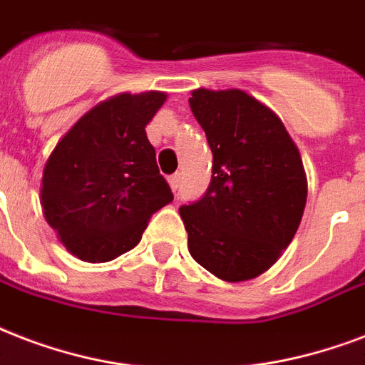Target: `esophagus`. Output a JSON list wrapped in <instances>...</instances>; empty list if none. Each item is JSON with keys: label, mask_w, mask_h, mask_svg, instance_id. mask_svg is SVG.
<instances>
[{"label": "esophagus", "mask_w": 365, "mask_h": 365, "mask_svg": "<svg viewBox=\"0 0 365 365\" xmlns=\"http://www.w3.org/2000/svg\"><path fill=\"white\" fill-rule=\"evenodd\" d=\"M169 185H171V188H173V190H177L180 185V173L171 175V177H169Z\"/></svg>", "instance_id": "34e87169"}]
</instances>
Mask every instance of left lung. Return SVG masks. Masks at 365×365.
I'll return each mask as SVG.
<instances>
[{
    "label": "left lung",
    "instance_id": "1",
    "mask_svg": "<svg viewBox=\"0 0 365 365\" xmlns=\"http://www.w3.org/2000/svg\"><path fill=\"white\" fill-rule=\"evenodd\" d=\"M190 110L213 152L197 202L179 209L194 261L225 282L267 272L291 244L307 203L299 148L272 110L240 89H196Z\"/></svg>",
    "mask_w": 365,
    "mask_h": 365
}]
</instances>
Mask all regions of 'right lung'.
Segmentation results:
<instances>
[{"mask_svg": "<svg viewBox=\"0 0 365 365\" xmlns=\"http://www.w3.org/2000/svg\"><path fill=\"white\" fill-rule=\"evenodd\" d=\"M168 95L120 93L76 121L41 177L45 221L70 253L108 262L140 242L150 217L173 200L144 127Z\"/></svg>", "mask_w": 365, "mask_h": 365, "instance_id": "1", "label": "right lung"}]
</instances>
